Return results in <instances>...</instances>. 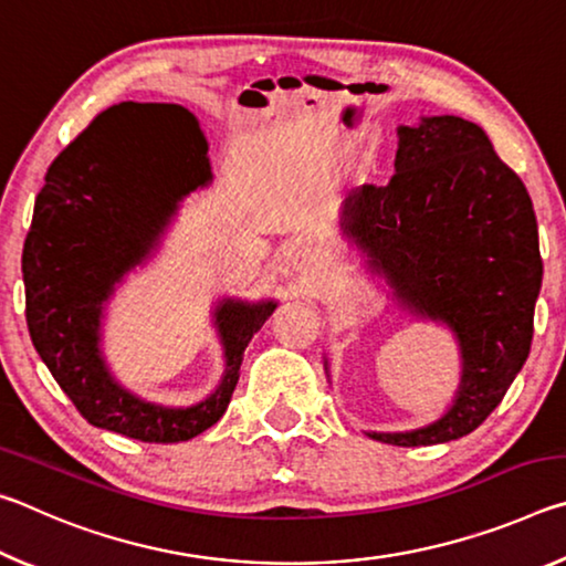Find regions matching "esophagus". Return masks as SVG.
Returning <instances> with one entry per match:
<instances>
[{
    "label": "esophagus",
    "mask_w": 566,
    "mask_h": 566,
    "mask_svg": "<svg viewBox=\"0 0 566 566\" xmlns=\"http://www.w3.org/2000/svg\"><path fill=\"white\" fill-rule=\"evenodd\" d=\"M290 266H292L294 274L314 276L317 272H322L324 266H327V256H324L322 249H317V247L302 244L290 254Z\"/></svg>",
    "instance_id": "1"
}]
</instances>
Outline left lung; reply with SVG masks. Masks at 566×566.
I'll return each mask as SVG.
<instances>
[{"instance_id": "obj_1", "label": "left lung", "mask_w": 566, "mask_h": 566, "mask_svg": "<svg viewBox=\"0 0 566 566\" xmlns=\"http://www.w3.org/2000/svg\"><path fill=\"white\" fill-rule=\"evenodd\" d=\"M395 177L344 202L342 229L411 314L447 324L462 379L447 415L395 447L442 444L492 415L530 357L542 286L539 234L524 181L474 122L452 114L399 127Z\"/></svg>"}]
</instances>
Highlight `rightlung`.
<instances>
[{"label": "right lung", "mask_w": 566, "mask_h": 566, "mask_svg": "<svg viewBox=\"0 0 566 566\" xmlns=\"http://www.w3.org/2000/svg\"><path fill=\"white\" fill-rule=\"evenodd\" d=\"M207 139L179 104L97 114L46 169L22 252L34 349L80 415L139 442L175 444L217 424L232 399L249 339L276 302H219L224 375L199 405L161 407L124 389L99 349L104 302L157 247L179 202L212 181Z\"/></svg>", "instance_id": "1"}]
</instances>
